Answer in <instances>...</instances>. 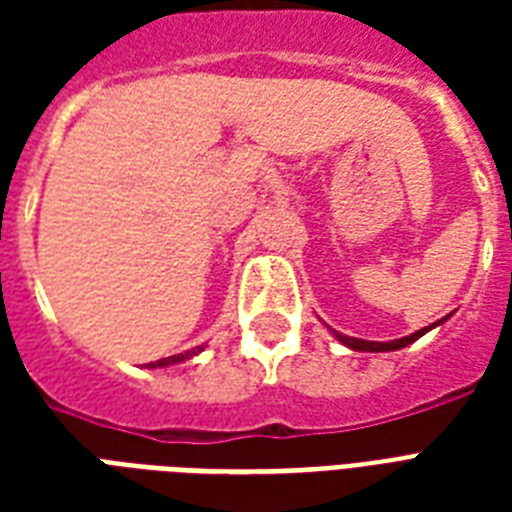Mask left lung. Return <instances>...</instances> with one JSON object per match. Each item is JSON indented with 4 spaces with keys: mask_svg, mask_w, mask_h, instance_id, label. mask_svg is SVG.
<instances>
[{
    "mask_svg": "<svg viewBox=\"0 0 512 512\" xmlns=\"http://www.w3.org/2000/svg\"><path fill=\"white\" fill-rule=\"evenodd\" d=\"M436 324H438V321H436ZM436 324H430V327L420 329V332H414V335L401 337V340H393V342H369V340H356V337L337 335V332H335V335H337V340L345 342V345H348V348H353V350H369V353H380V350H398V348H406V345H409V342H414V340H417V337H422V335H425V332H428V329L436 327Z\"/></svg>",
    "mask_w": 512,
    "mask_h": 512,
    "instance_id": "obj_1",
    "label": "left lung"
}]
</instances>
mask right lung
I'll use <instances>...</instances> for the list:
<instances>
[{"mask_svg": "<svg viewBox=\"0 0 512 512\" xmlns=\"http://www.w3.org/2000/svg\"><path fill=\"white\" fill-rule=\"evenodd\" d=\"M201 348H193V350H185V353H177V356H167V358H159V361H151V366H167V364H175V361H185V358L196 356Z\"/></svg>", "mask_w": 512, "mask_h": 512, "instance_id": "right-lung-1", "label": "right lung"}]
</instances>
